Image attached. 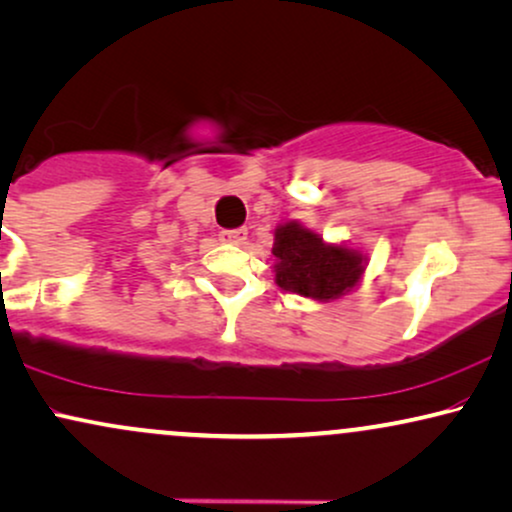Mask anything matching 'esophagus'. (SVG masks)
Instances as JSON below:
<instances>
[{
	"instance_id": "1",
	"label": "esophagus",
	"mask_w": 512,
	"mask_h": 512,
	"mask_svg": "<svg viewBox=\"0 0 512 512\" xmlns=\"http://www.w3.org/2000/svg\"><path fill=\"white\" fill-rule=\"evenodd\" d=\"M245 238H248V231H245V229H224V231H219V241L231 243V245H241Z\"/></svg>"
}]
</instances>
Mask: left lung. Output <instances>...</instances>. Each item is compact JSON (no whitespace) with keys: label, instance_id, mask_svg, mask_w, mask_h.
Instances as JSON below:
<instances>
[{"label":"left lung","instance_id":"left-lung-1","mask_svg":"<svg viewBox=\"0 0 512 512\" xmlns=\"http://www.w3.org/2000/svg\"><path fill=\"white\" fill-rule=\"evenodd\" d=\"M276 283L288 293L314 297L319 302L338 300L359 283L366 255L347 245L323 243L302 224H281L274 234Z\"/></svg>","mask_w":512,"mask_h":512}]
</instances>
